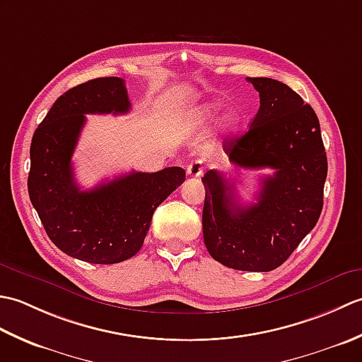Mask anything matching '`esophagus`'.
Wrapping results in <instances>:
<instances>
[{
  "instance_id": "34e87169",
  "label": "esophagus",
  "mask_w": 362,
  "mask_h": 362,
  "mask_svg": "<svg viewBox=\"0 0 362 362\" xmlns=\"http://www.w3.org/2000/svg\"><path fill=\"white\" fill-rule=\"evenodd\" d=\"M187 174L189 177H201L204 174V166L201 160H194L187 166Z\"/></svg>"
}]
</instances>
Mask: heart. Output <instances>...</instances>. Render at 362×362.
<instances>
[{
  "label": "heart",
  "instance_id": "1",
  "mask_svg": "<svg viewBox=\"0 0 362 362\" xmlns=\"http://www.w3.org/2000/svg\"><path fill=\"white\" fill-rule=\"evenodd\" d=\"M219 110V105L218 104H205L201 105L194 113V118L201 122H206V121H211L214 118V115L218 113ZM238 122H240V117L235 113H230L228 117L226 118V126L228 129H235L238 126Z\"/></svg>",
  "mask_w": 362,
  "mask_h": 362
}]
</instances>
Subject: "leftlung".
I'll use <instances>...</instances> for the list:
<instances>
[{
	"instance_id": "1",
	"label": "left lung",
	"mask_w": 362,
	"mask_h": 362,
	"mask_svg": "<svg viewBox=\"0 0 362 362\" xmlns=\"http://www.w3.org/2000/svg\"><path fill=\"white\" fill-rule=\"evenodd\" d=\"M259 93V110L244 135L226 140L238 168H271L257 204L236 205L233 185L210 169L202 177L204 243L221 264L269 272L289 258L317 224L328 163L316 112L286 83L247 78Z\"/></svg>"
}]
</instances>
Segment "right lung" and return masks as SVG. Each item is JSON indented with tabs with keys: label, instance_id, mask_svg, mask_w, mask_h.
<instances>
[{
	"label": "right lung",
	"instance_id": "right-lung-1",
	"mask_svg": "<svg viewBox=\"0 0 362 362\" xmlns=\"http://www.w3.org/2000/svg\"><path fill=\"white\" fill-rule=\"evenodd\" d=\"M130 110L119 78H98L73 87L52 104L30 141L28 191L49 240L66 255L115 264L141 249L152 214L185 180L179 166L129 173L93 189L74 180L71 157L87 113Z\"/></svg>",
	"mask_w": 362,
	"mask_h": 362
}]
</instances>
